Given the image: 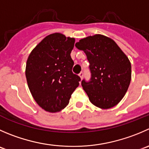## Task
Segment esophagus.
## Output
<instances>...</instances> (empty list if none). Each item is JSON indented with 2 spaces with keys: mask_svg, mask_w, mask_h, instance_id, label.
Wrapping results in <instances>:
<instances>
[{
  "mask_svg": "<svg viewBox=\"0 0 149 149\" xmlns=\"http://www.w3.org/2000/svg\"><path fill=\"white\" fill-rule=\"evenodd\" d=\"M79 77L81 78V79H83V77H84V73H83V72H81V73L79 74Z\"/></svg>",
  "mask_w": 149,
  "mask_h": 149,
  "instance_id": "obj_1",
  "label": "esophagus"
}]
</instances>
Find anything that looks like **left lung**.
Instances as JSON below:
<instances>
[{"mask_svg":"<svg viewBox=\"0 0 149 149\" xmlns=\"http://www.w3.org/2000/svg\"><path fill=\"white\" fill-rule=\"evenodd\" d=\"M76 47L86 54L92 77L81 86L90 102L102 109L117 105L127 91L131 81V63L116 43L96 34L81 39Z\"/></svg>","mask_w":149,"mask_h":149,"instance_id":"obj_1","label":"left lung"}]
</instances>
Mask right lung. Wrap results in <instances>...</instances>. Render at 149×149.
I'll use <instances>...</instances> for the list:
<instances>
[{
    "label": "right lung",
    "instance_id": "obj_1",
    "mask_svg": "<svg viewBox=\"0 0 149 149\" xmlns=\"http://www.w3.org/2000/svg\"><path fill=\"white\" fill-rule=\"evenodd\" d=\"M75 38L60 33L46 36L30 52L25 76L32 96L50 113L59 112L69 103L80 77L72 72L70 52Z\"/></svg>",
    "mask_w": 149,
    "mask_h": 149
}]
</instances>
